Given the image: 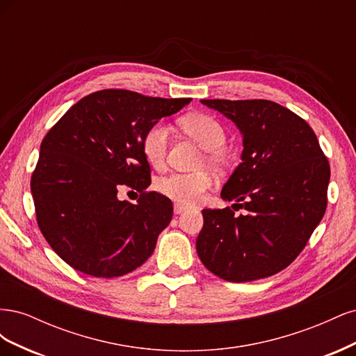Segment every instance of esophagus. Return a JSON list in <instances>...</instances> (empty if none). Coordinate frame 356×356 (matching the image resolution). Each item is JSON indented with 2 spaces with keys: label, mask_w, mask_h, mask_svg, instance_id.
I'll return each instance as SVG.
<instances>
[{
  "label": "esophagus",
  "mask_w": 356,
  "mask_h": 356,
  "mask_svg": "<svg viewBox=\"0 0 356 356\" xmlns=\"http://www.w3.org/2000/svg\"><path fill=\"white\" fill-rule=\"evenodd\" d=\"M187 208L186 207H182V204H179V203H175L174 204V212L175 213H181V212H184Z\"/></svg>",
  "instance_id": "obj_1"
}]
</instances>
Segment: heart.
<instances>
[{"label":"heart","instance_id":"b5f03b06","mask_svg":"<svg viewBox=\"0 0 356 356\" xmlns=\"http://www.w3.org/2000/svg\"><path fill=\"white\" fill-rule=\"evenodd\" d=\"M179 127L190 138L207 149V160L212 166H222L225 156L221 152L225 144V131L217 118L204 113H191L178 120ZM169 144V129L163 123H154L143 135V153L149 165L160 166L165 161ZM212 177L208 172H193L179 174L174 172L157 182V190L161 195L181 204L197 203L204 191L212 187Z\"/></svg>","mask_w":356,"mask_h":356}]
</instances>
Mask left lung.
Returning a JSON list of instances; mask_svg holds the SVG:
<instances>
[{"instance_id": "8db88e82", "label": "left lung", "mask_w": 356, "mask_h": 356, "mask_svg": "<svg viewBox=\"0 0 356 356\" xmlns=\"http://www.w3.org/2000/svg\"><path fill=\"white\" fill-rule=\"evenodd\" d=\"M243 138L242 163L221 190L230 208L203 209L196 250L209 272L250 282L284 270L327 209L330 165L303 118L266 99H202Z\"/></svg>"}]
</instances>
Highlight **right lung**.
I'll list each match as a JSON object with an SVG mask.
<instances>
[{
	"label": "right lung",
	"instance_id": "right-lung-1",
	"mask_svg": "<svg viewBox=\"0 0 356 356\" xmlns=\"http://www.w3.org/2000/svg\"><path fill=\"white\" fill-rule=\"evenodd\" d=\"M190 98H152L106 89L84 96L44 136L31 177L38 227L75 270L96 277L131 273L153 254L172 220V202L156 191L143 135ZM140 191L118 201V187Z\"/></svg>",
	"mask_w": 356,
	"mask_h": 356
}]
</instances>
